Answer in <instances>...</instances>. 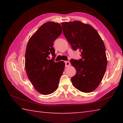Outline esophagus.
Segmentation results:
<instances>
[{
  "label": "esophagus",
  "instance_id": "34e87169",
  "mask_svg": "<svg viewBox=\"0 0 123 123\" xmlns=\"http://www.w3.org/2000/svg\"><path fill=\"white\" fill-rule=\"evenodd\" d=\"M70 66V63L69 61H65V67H68Z\"/></svg>",
  "mask_w": 123,
  "mask_h": 123
}]
</instances>
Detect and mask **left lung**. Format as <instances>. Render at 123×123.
Here are the masks:
<instances>
[{
	"mask_svg": "<svg viewBox=\"0 0 123 123\" xmlns=\"http://www.w3.org/2000/svg\"><path fill=\"white\" fill-rule=\"evenodd\" d=\"M63 34L72 49L80 50L82 59L70 60L76 70L72 84L82 92L90 93L99 86L105 75L107 60L105 46L91 25L80 21L62 22Z\"/></svg>",
	"mask_w": 123,
	"mask_h": 123,
	"instance_id": "1",
	"label": "left lung"
}]
</instances>
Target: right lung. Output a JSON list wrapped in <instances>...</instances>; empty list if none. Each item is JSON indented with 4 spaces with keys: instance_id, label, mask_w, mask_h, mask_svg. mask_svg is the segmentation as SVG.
Listing matches in <instances>:
<instances>
[{
    "instance_id": "right-lung-1",
    "label": "right lung",
    "mask_w": 123,
    "mask_h": 123,
    "mask_svg": "<svg viewBox=\"0 0 123 123\" xmlns=\"http://www.w3.org/2000/svg\"><path fill=\"white\" fill-rule=\"evenodd\" d=\"M62 31L58 23L47 22L39 27L27 44L25 61L27 76L35 89L42 94L48 95L56 90L64 71L63 61L55 62L54 57L48 58L50 53L53 56L55 55L53 43Z\"/></svg>"
}]
</instances>
